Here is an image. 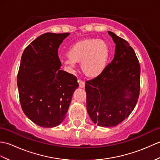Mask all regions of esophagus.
Listing matches in <instances>:
<instances>
[{"instance_id": "1", "label": "esophagus", "mask_w": 160, "mask_h": 160, "mask_svg": "<svg viewBox=\"0 0 160 160\" xmlns=\"http://www.w3.org/2000/svg\"><path fill=\"white\" fill-rule=\"evenodd\" d=\"M78 83H79V87L80 88H84V86H85V82L80 80H78Z\"/></svg>"}]
</instances>
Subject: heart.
<instances>
[{
    "label": "heart",
    "mask_w": 160,
    "mask_h": 160,
    "mask_svg": "<svg viewBox=\"0 0 160 160\" xmlns=\"http://www.w3.org/2000/svg\"><path fill=\"white\" fill-rule=\"evenodd\" d=\"M68 58L62 61L67 69L73 73L76 63L80 67L85 76L97 78L106 69L110 56L107 42L102 39H86L75 44L67 53Z\"/></svg>",
    "instance_id": "obj_1"
}]
</instances>
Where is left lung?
Masks as SVG:
<instances>
[{"instance_id":"obj_1","label":"left lung","mask_w":160,"mask_h":160,"mask_svg":"<svg viewBox=\"0 0 160 160\" xmlns=\"http://www.w3.org/2000/svg\"><path fill=\"white\" fill-rule=\"evenodd\" d=\"M115 44L113 60L100 76L87 81V109L98 126L113 127L129 116L140 89V66L124 39L108 32Z\"/></svg>"}]
</instances>
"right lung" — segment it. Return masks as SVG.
<instances>
[{
	"label": "right lung",
	"mask_w": 160,
	"mask_h": 160,
	"mask_svg": "<svg viewBox=\"0 0 160 160\" xmlns=\"http://www.w3.org/2000/svg\"><path fill=\"white\" fill-rule=\"evenodd\" d=\"M69 33H45L24 50L17 76L24 113L40 127L52 128L66 117L77 78L60 70L58 48Z\"/></svg>",
	"instance_id": "1"
}]
</instances>
